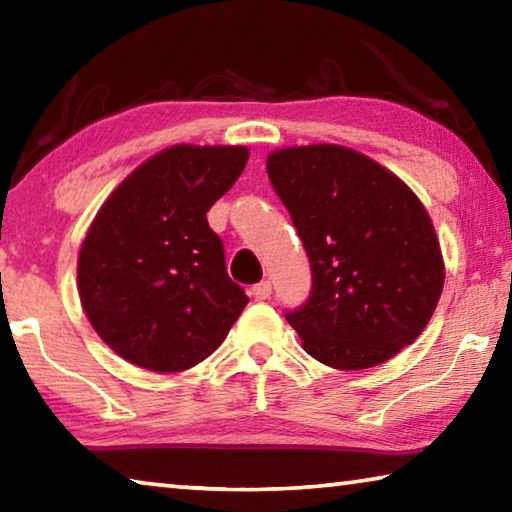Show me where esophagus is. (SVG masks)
<instances>
[{"instance_id":"1","label":"esophagus","mask_w":512,"mask_h":512,"mask_svg":"<svg viewBox=\"0 0 512 512\" xmlns=\"http://www.w3.org/2000/svg\"><path fill=\"white\" fill-rule=\"evenodd\" d=\"M271 291H273L271 282L262 280V282H257L255 287H253V296H255V300H266V298H271Z\"/></svg>"}]
</instances>
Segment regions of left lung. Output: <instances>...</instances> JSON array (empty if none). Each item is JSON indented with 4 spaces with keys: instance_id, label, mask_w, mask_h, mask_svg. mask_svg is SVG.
I'll return each instance as SVG.
<instances>
[{
    "instance_id": "8db88e82",
    "label": "left lung",
    "mask_w": 512,
    "mask_h": 512,
    "mask_svg": "<svg viewBox=\"0 0 512 512\" xmlns=\"http://www.w3.org/2000/svg\"><path fill=\"white\" fill-rule=\"evenodd\" d=\"M266 171L309 257V298L284 314L307 354L363 370L418 339L445 280L418 196L366 155L334 144L275 151Z\"/></svg>"
}]
</instances>
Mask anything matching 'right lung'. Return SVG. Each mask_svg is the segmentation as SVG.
Segmentation results:
<instances>
[{"label": "right lung", "mask_w": 512, "mask_h": 512, "mask_svg": "<svg viewBox=\"0 0 512 512\" xmlns=\"http://www.w3.org/2000/svg\"><path fill=\"white\" fill-rule=\"evenodd\" d=\"M246 162L244 146H171L103 203L81 246L79 296L119 357L180 372L228 336L248 296L225 271L207 212Z\"/></svg>", "instance_id": "add662e5"}]
</instances>
